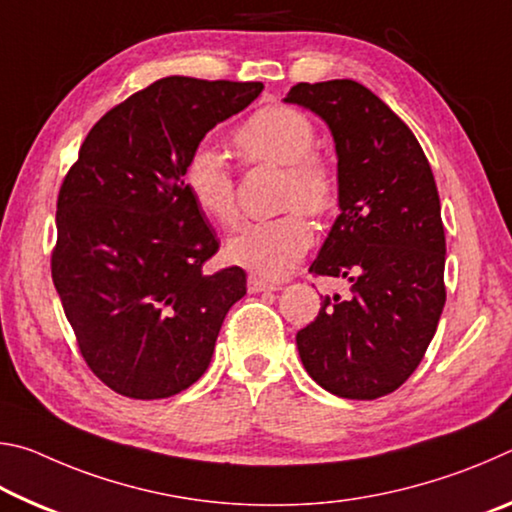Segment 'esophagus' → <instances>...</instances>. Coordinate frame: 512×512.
<instances>
[{
	"instance_id": "esophagus-1",
	"label": "esophagus",
	"mask_w": 512,
	"mask_h": 512,
	"mask_svg": "<svg viewBox=\"0 0 512 512\" xmlns=\"http://www.w3.org/2000/svg\"><path fill=\"white\" fill-rule=\"evenodd\" d=\"M277 289H280V282L264 280V277H257V275H250V277H248V291H250V293L277 291Z\"/></svg>"
}]
</instances>
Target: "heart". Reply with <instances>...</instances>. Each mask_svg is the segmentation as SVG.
<instances>
[{
    "label": "heart",
    "instance_id": "b5f03b06",
    "mask_svg": "<svg viewBox=\"0 0 512 512\" xmlns=\"http://www.w3.org/2000/svg\"><path fill=\"white\" fill-rule=\"evenodd\" d=\"M235 146L250 164L284 167L282 207H296L323 216L339 194L336 176L325 160L314 155L316 128L291 106H271L255 112L235 133ZM185 185L207 219L219 225L237 221L235 176L216 149H198L185 167ZM314 230L300 212L271 221L241 225L225 246V257L262 277H282L307 253Z\"/></svg>",
    "mask_w": 512,
    "mask_h": 512
}]
</instances>
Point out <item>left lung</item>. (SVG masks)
Segmentation results:
<instances>
[{"label": "left lung", "mask_w": 512, "mask_h": 512, "mask_svg": "<svg viewBox=\"0 0 512 512\" xmlns=\"http://www.w3.org/2000/svg\"><path fill=\"white\" fill-rule=\"evenodd\" d=\"M284 101L325 121L339 158L341 214L309 273L352 284L298 332L302 366L332 395L377 400L420 366L445 307L436 180L411 128L366 85L298 83Z\"/></svg>", "instance_id": "left-lung-1"}]
</instances>
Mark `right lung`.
<instances>
[{
	"label": "right lung",
	"instance_id": "right-lung-1",
	"mask_svg": "<svg viewBox=\"0 0 512 512\" xmlns=\"http://www.w3.org/2000/svg\"><path fill=\"white\" fill-rule=\"evenodd\" d=\"M262 83L167 76L108 110L56 207L51 277L85 363L112 391L162 400L203 377L244 268L207 275L219 241L185 185L203 137Z\"/></svg>",
	"mask_w": 512,
	"mask_h": 512
}]
</instances>
